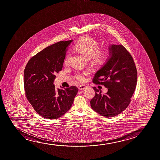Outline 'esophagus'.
<instances>
[{"mask_svg": "<svg viewBox=\"0 0 160 160\" xmlns=\"http://www.w3.org/2000/svg\"><path fill=\"white\" fill-rule=\"evenodd\" d=\"M86 87L85 85H83V84H82V85H81V86H79L78 87V89L79 90H84V89H86Z\"/></svg>", "mask_w": 160, "mask_h": 160, "instance_id": "34e87169", "label": "esophagus"}]
</instances>
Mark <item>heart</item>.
Returning <instances> with one entry per match:
<instances>
[{
	"instance_id": "b5f03b06",
	"label": "heart",
	"mask_w": 160,
	"mask_h": 160,
	"mask_svg": "<svg viewBox=\"0 0 160 160\" xmlns=\"http://www.w3.org/2000/svg\"><path fill=\"white\" fill-rule=\"evenodd\" d=\"M77 52L82 54L91 61L95 65H101L108 61L110 52L108 49L105 48L100 50V45L98 42L89 36H85L79 41L74 46ZM68 56L64 60V63H68ZM89 74V71L77 73L75 76L76 78L79 81L83 82L86 76Z\"/></svg>"
}]
</instances>
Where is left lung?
<instances>
[{"label": "left lung", "instance_id": "1", "mask_svg": "<svg viewBox=\"0 0 160 160\" xmlns=\"http://www.w3.org/2000/svg\"><path fill=\"white\" fill-rule=\"evenodd\" d=\"M108 61L95 73L93 82L103 84L105 94L95 87V97L90 101L93 110L105 117H115L123 111L131 102L137 83V71L133 58L123 45L108 48Z\"/></svg>", "mask_w": 160, "mask_h": 160}]
</instances>
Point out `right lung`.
I'll return each mask as SVG.
<instances>
[{
    "mask_svg": "<svg viewBox=\"0 0 160 160\" xmlns=\"http://www.w3.org/2000/svg\"><path fill=\"white\" fill-rule=\"evenodd\" d=\"M73 40L61 41L44 49L29 60L24 71L27 100L47 119H57L70 110L78 89L55 88L56 73L62 68L68 48Z\"/></svg>",
    "mask_w": 160,
    "mask_h": 160,
    "instance_id": "1",
    "label": "right lung"
}]
</instances>
